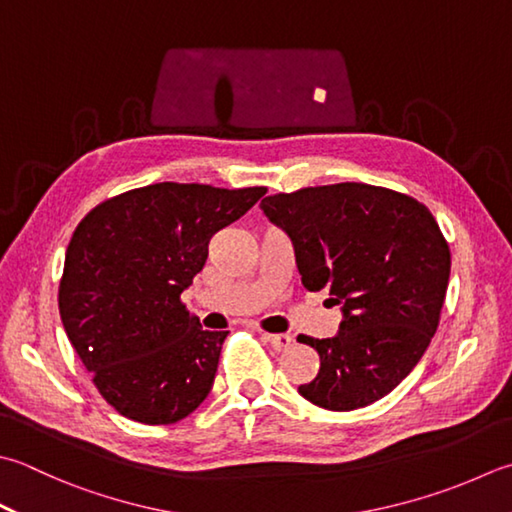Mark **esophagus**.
<instances>
[{"label":"esophagus","instance_id":"obj_1","mask_svg":"<svg viewBox=\"0 0 512 512\" xmlns=\"http://www.w3.org/2000/svg\"><path fill=\"white\" fill-rule=\"evenodd\" d=\"M264 339L266 342L273 346L275 350H286V348H290V344H293V337L290 335H284V333H279V335H266L264 333Z\"/></svg>","mask_w":512,"mask_h":512}]
</instances>
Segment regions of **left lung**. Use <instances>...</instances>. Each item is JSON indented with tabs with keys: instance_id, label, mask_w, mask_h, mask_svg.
Here are the masks:
<instances>
[{
	"instance_id": "1",
	"label": "left lung",
	"mask_w": 512,
	"mask_h": 512,
	"mask_svg": "<svg viewBox=\"0 0 512 512\" xmlns=\"http://www.w3.org/2000/svg\"><path fill=\"white\" fill-rule=\"evenodd\" d=\"M259 208L288 235L304 288L342 310L333 337H297L319 355L299 395L326 410L386 397L426 353L444 306L450 250L435 217L413 197L355 182L270 195Z\"/></svg>"
}]
</instances>
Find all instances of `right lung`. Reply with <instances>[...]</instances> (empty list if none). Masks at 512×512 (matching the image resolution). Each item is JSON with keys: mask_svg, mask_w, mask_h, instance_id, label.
Returning <instances> with one entry per match:
<instances>
[{"mask_svg": "<svg viewBox=\"0 0 512 512\" xmlns=\"http://www.w3.org/2000/svg\"><path fill=\"white\" fill-rule=\"evenodd\" d=\"M264 186L150 184L108 199L70 239L59 315L93 384L119 415L175 424L208 397L228 330H204L179 302L208 242Z\"/></svg>", "mask_w": 512, "mask_h": 512, "instance_id": "1", "label": "right lung"}]
</instances>
